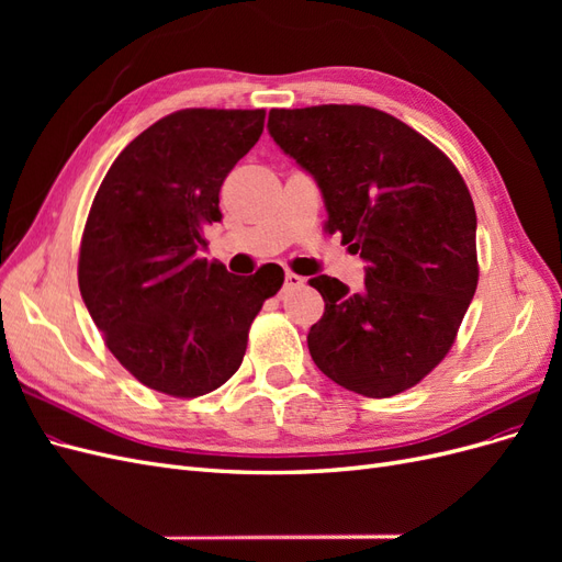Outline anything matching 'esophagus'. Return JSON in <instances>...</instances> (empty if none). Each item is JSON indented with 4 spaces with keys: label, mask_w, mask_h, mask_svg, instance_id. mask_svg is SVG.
I'll list each match as a JSON object with an SVG mask.
<instances>
[{
    "label": "esophagus",
    "mask_w": 562,
    "mask_h": 562,
    "mask_svg": "<svg viewBox=\"0 0 562 562\" xmlns=\"http://www.w3.org/2000/svg\"><path fill=\"white\" fill-rule=\"evenodd\" d=\"M304 283L302 277L293 274V271H288V274L283 277V291H293V288H300Z\"/></svg>",
    "instance_id": "34e87169"
}]
</instances>
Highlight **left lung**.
<instances>
[{
  "label": "left lung",
  "mask_w": 562,
  "mask_h": 562,
  "mask_svg": "<svg viewBox=\"0 0 562 562\" xmlns=\"http://www.w3.org/2000/svg\"><path fill=\"white\" fill-rule=\"evenodd\" d=\"M267 131L318 184L326 229L366 260L359 293L310 279L326 302L307 335L314 363L370 398L415 386L443 361L479 283L462 176L424 135L363 105L271 110Z\"/></svg>",
  "instance_id": "left-lung-1"
}]
</instances>
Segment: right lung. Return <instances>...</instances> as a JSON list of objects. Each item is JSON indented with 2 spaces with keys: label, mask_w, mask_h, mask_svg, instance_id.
<instances>
[{
  "label": "right lung",
  "mask_w": 562,
  "mask_h": 562,
  "mask_svg": "<svg viewBox=\"0 0 562 562\" xmlns=\"http://www.w3.org/2000/svg\"><path fill=\"white\" fill-rule=\"evenodd\" d=\"M265 110H180L114 159L79 250L81 300L131 375L194 398L239 370L248 328L283 269L234 277L199 260L203 229L223 220L220 187L260 140Z\"/></svg>",
  "instance_id": "add662e5"
}]
</instances>
